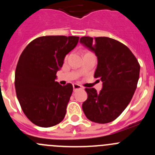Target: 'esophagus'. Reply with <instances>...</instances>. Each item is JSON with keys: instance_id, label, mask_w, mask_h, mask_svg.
<instances>
[{"instance_id": "esophagus-1", "label": "esophagus", "mask_w": 155, "mask_h": 155, "mask_svg": "<svg viewBox=\"0 0 155 155\" xmlns=\"http://www.w3.org/2000/svg\"><path fill=\"white\" fill-rule=\"evenodd\" d=\"M73 91H76L77 90H81V89H82V87H81V85H78V84H73Z\"/></svg>"}]
</instances>
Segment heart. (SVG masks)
<instances>
[{"instance_id":"b5f03b06","label":"heart","mask_w":155,"mask_h":155,"mask_svg":"<svg viewBox=\"0 0 155 155\" xmlns=\"http://www.w3.org/2000/svg\"><path fill=\"white\" fill-rule=\"evenodd\" d=\"M86 53H88V52H86ZM86 53H85V54H86Z\"/></svg>"}]
</instances>
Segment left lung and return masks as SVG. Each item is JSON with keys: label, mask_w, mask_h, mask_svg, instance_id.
Listing matches in <instances>:
<instances>
[{"label": "left lung", "mask_w": 155, "mask_h": 155, "mask_svg": "<svg viewBox=\"0 0 155 155\" xmlns=\"http://www.w3.org/2000/svg\"><path fill=\"white\" fill-rule=\"evenodd\" d=\"M97 57L95 78L103 82L100 92L85 88L82 109L87 119L106 124L116 119L132 99L140 77V65L125 45L109 37H82L79 40Z\"/></svg>", "instance_id": "1"}]
</instances>
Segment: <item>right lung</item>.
Wrapping results in <instances>:
<instances>
[{
    "label": "right lung",
    "instance_id": "obj_1",
    "mask_svg": "<svg viewBox=\"0 0 155 155\" xmlns=\"http://www.w3.org/2000/svg\"><path fill=\"white\" fill-rule=\"evenodd\" d=\"M79 39L75 36L37 37L20 55L15 73V92L23 112L36 125L54 126L66 115L73 85L62 86L55 82L56 73Z\"/></svg>",
    "mask_w": 155,
    "mask_h": 155
}]
</instances>
